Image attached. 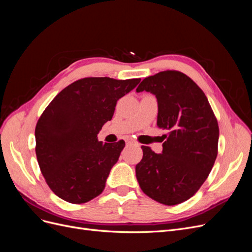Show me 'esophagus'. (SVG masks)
Here are the masks:
<instances>
[{
  "mask_svg": "<svg viewBox=\"0 0 252 252\" xmlns=\"http://www.w3.org/2000/svg\"><path fill=\"white\" fill-rule=\"evenodd\" d=\"M126 143H127V144H130V145H131V144H136V142H135L134 140L130 139V138H128V139L126 140Z\"/></svg>",
  "mask_w": 252,
  "mask_h": 252,
  "instance_id": "1",
  "label": "esophagus"
}]
</instances>
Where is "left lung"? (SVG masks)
Instances as JSON below:
<instances>
[{
    "mask_svg": "<svg viewBox=\"0 0 252 252\" xmlns=\"http://www.w3.org/2000/svg\"><path fill=\"white\" fill-rule=\"evenodd\" d=\"M158 100V127L166 130L162 154L142 146L135 166L143 192L164 205L190 199L208 178L218 156L219 125L203 90L185 73L161 71L136 88Z\"/></svg>",
    "mask_w": 252,
    "mask_h": 252,
    "instance_id": "left-lung-1",
    "label": "left lung"
}]
</instances>
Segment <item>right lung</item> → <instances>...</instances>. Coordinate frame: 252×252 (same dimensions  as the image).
<instances>
[{
    "label": "right lung",
    "mask_w": 252,
    "mask_h": 252,
    "mask_svg": "<svg viewBox=\"0 0 252 252\" xmlns=\"http://www.w3.org/2000/svg\"><path fill=\"white\" fill-rule=\"evenodd\" d=\"M141 79L84 78L50 102L35 126V155L47 185L61 199L83 204L100 195L125 142H98L119 98Z\"/></svg>",
    "instance_id": "add662e5"
}]
</instances>
